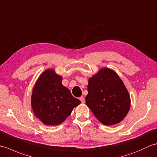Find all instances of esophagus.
I'll use <instances>...</instances> for the list:
<instances>
[{
    "label": "esophagus",
    "instance_id": "esophagus-1",
    "mask_svg": "<svg viewBox=\"0 0 157 157\" xmlns=\"http://www.w3.org/2000/svg\"><path fill=\"white\" fill-rule=\"evenodd\" d=\"M79 100H80L82 103H84L85 102V99L83 97V96H81V97H79Z\"/></svg>",
    "mask_w": 157,
    "mask_h": 157
}]
</instances>
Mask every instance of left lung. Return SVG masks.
Segmentation results:
<instances>
[{"mask_svg":"<svg viewBox=\"0 0 157 157\" xmlns=\"http://www.w3.org/2000/svg\"><path fill=\"white\" fill-rule=\"evenodd\" d=\"M86 103L100 122L112 125L128 114L130 97L123 81L113 70L104 68L89 79Z\"/></svg>","mask_w":157,"mask_h":157,"instance_id":"left-lung-1","label":"left lung"}]
</instances>
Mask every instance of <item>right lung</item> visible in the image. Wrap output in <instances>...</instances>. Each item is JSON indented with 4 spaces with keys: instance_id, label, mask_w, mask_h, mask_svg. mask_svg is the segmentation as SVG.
<instances>
[{
    "instance_id": "obj_1",
    "label": "right lung",
    "mask_w": 157,
    "mask_h": 157,
    "mask_svg": "<svg viewBox=\"0 0 157 157\" xmlns=\"http://www.w3.org/2000/svg\"><path fill=\"white\" fill-rule=\"evenodd\" d=\"M54 70L43 72L33 88L31 104L36 117L47 125L61 124L81 101L62 84Z\"/></svg>"
}]
</instances>
